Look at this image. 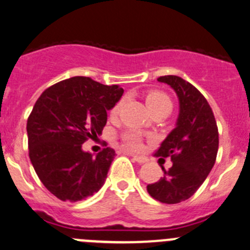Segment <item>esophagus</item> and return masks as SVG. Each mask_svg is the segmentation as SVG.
<instances>
[{"instance_id": "34e87169", "label": "esophagus", "mask_w": 250, "mask_h": 250, "mask_svg": "<svg viewBox=\"0 0 250 250\" xmlns=\"http://www.w3.org/2000/svg\"><path fill=\"white\" fill-rule=\"evenodd\" d=\"M125 152H127V151H125ZM127 154H129V152H127ZM129 155L133 157V159L135 160V161L139 162V164H145V162L147 161L146 156H138V155H134V154H129Z\"/></svg>"}]
</instances>
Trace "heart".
Here are the masks:
<instances>
[{
  "label": "heart",
  "mask_w": 250,
  "mask_h": 250,
  "mask_svg": "<svg viewBox=\"0 0 250 250\" xmlns=\"http://www.w3.org/2000/svg\"><path fill=\"white\" fill-rule=\"evenodd\" d=\"M145 101H146V105L150 110L154 113L160 112V111H169L172 110V101L168 96L165 93L160 90H149L145 93ZM125 104V98L120 99V100L116 103V105L111 108L110 116L111 117H116V116L120 113L121 108L123 107V105ZM122 139L125 142V146L127 149L130 150H137L142 146V138L138 134L137 132H125L122 135Z\"/></svg>",
  "instance_id": "b5f03b06"
}]
</instances>
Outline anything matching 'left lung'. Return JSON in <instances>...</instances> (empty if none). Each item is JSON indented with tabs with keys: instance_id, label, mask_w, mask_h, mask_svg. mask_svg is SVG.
<instances>
[{
	"instance_id": "8db88e82",
	"label": "left lung",
	"mask_w": 250,
	"mask_h": 250,
	"mask_svg": "<svg viewBox=\"0 0 250 250\" xmlns=\"http://www.w3.org/2000/svg\"><path fill=\"white\" fill-rule=\"evenodd\" d=\"M157 81L176 91L179 116L177 127L154 154L169 157L172 166L168 169L162 167L164 177L147 184L146 189L159 202L177 204L189 199L214 167L219 129L209 103L194 85L177 76L159 77Z\"/></svg>"
}]
</instances>
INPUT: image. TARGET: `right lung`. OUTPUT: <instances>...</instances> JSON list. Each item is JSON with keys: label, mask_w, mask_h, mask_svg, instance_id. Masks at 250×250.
Wrapping results in <instances>:
<instances>
[{"label": "right lung", "mask_w": 250, "mask_h": 250, "mask_svg": "<svg viewBox=\"0 0 250 250\" xmlns=\"http://www.w3.org/2000/svg\"><path fill=\"white\" fill-rule=\"evenodd\" d=\"M122 94L118 85L73 77L36 100L26 123L29 157L43 186L62 202H79L103 187L115 150L104 147L93 156L82 144L101 134Z\"/></svg>", "instance_id": "add662e5"}]
</instances>
